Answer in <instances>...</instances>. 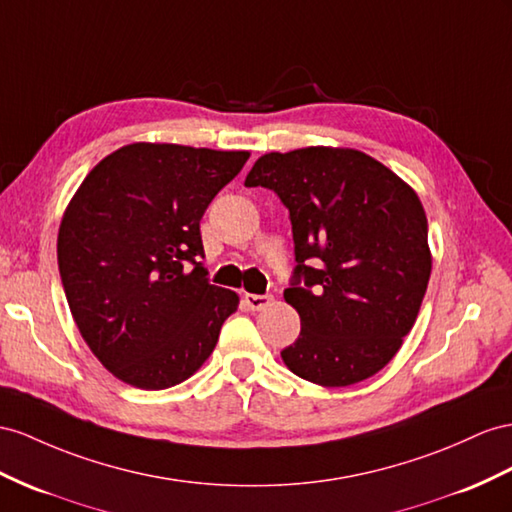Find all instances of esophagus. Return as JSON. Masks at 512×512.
<instances>
[{
    "label": "esophagus",
    "mask_w": 512,
    "mask_h": 512,
    "mask_svg": "<svg viewBox=\"0 0 512 512\" xmlns=\"http://www.w3.org/2000/svg\"><path fill=\"white\" fill-rule=\"evenodd\" d=\"M270 300H272V296H264V294H244V303H246V307H248V309H253V311L266 309V307L270 305Z\"/></svg>",
    "instance_id": "1"
}]
</instances>
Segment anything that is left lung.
<instances>
[{
    "mask_svg": "<svg viewBox=\"0 0 512 512\" xmlns=\"http://www.w3.org/2000/svg\"><path fill=\"white\" fill-rule=\"evenodd\" d=\"M244 183L274 190L290 209L298 266L283 298L298 311L300 335L283 363L322 387L381 372L413 329L432 270L417 192L346 147L266 153Z\"/></svg>",
    "mask_w": 512,
    "mask_h": 512,
    "instance_id": "left-lung-1",
    "label": "left lung"
}]
</instances>
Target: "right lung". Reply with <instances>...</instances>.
<instances>
[{
    "instance_id": "1",
    "label": "right lung",
    "mask_w": 512,
    "mask_h": 512,
    "mask_svg": "<svg viewBox=\"0 0 512 512\" xmlns=\"http://www.w3.org/2000/svg\"><path fill=\"white\" fill-rule=\"evenodd\" d=\"M248 151L134 142L90 170L58 229L71 316L103 368L138 389L186 381L240 296L201 266V218Z\"/></svg>"
}]
</instances>
